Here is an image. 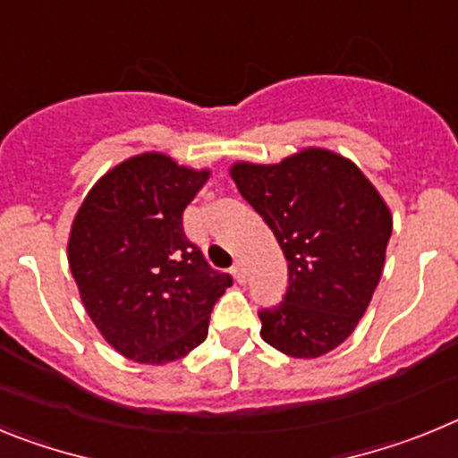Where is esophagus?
Wrapping results in <instances>:
<instances>
[{
    "label": "esophagus",
    "instance_id": "esophagus-1",
    "mask_svg": "<svg viewBox=\"0 0 458 458\" xmlns=\"http://www.w3.org/2000/svg\"><path fill=\"white\" fill-rule=\"evenodd\" d=\"M232 273H233V277H236V282H245V266H242V261H236V264H233V268H232Z\"/></svg>",
    "mask_w": 458,
    "mask_h": 458
}]
</instances>
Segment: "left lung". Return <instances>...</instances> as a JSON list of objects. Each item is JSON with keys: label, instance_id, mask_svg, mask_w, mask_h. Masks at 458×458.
Segmentation results:
<instances>
[{"label": "left lung", "instance_id": "1", "mask_svg": "<svg viewBox=\"0 0 458 458\" xmlns=\"http://www.w3.org/2000/svg\"><path fill=\"white\" fill-rule=\"evenodd\" d=\"M238 192L273 229L289 264L282 302L259 311L261 337L318 358L355 330L378 286L392 216L351 160L305 148L279 165L236 163Z\"/></svg>", "mask_w": 458, "mask_h": 458}]
</instances>
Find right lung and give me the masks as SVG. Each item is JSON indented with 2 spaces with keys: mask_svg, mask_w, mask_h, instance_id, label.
Here are the masks:
<instances>
[{
  "mask_svg": "<svg viewBox=\"0 0 458 458\" xmlns=\"http://www.w3.org/2000/svg\"><path fill=\"white\" fill-rule=\"evenodd\" d=\"M208 169L141 153L109 169L72 220L68 264L84 310L121 355L165 365L197 349L232 286L183 232Z\"/></svg>",
  "mask_w": 458,
  "mask_h": 458,
  "instance_id": "obj_1",
  "label": "right lung"
}]
</instances>
